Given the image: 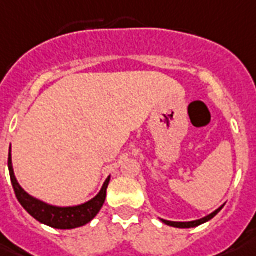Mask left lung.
I'll return each instance as SVG.
<instances>
[{
	"label": "left lung",
	"mask_w": 256,
	"mask_h": 256,
	"mask_svg": "<svg viewBox=\"0 0 256 256\" xmlns=\"http://www.w3.org/2000/svg\"><path fill=\"white\" fill-rule=\"evenodd\" d=\"M222 208H223V206H222L220 208H218L216 211H214L212 214H210V215H207V216H204V218H202V219H199V220H194V222H170V220H164V219H162V222H163V223H166L167 226H171V227H176V228H192V227H198V226L203 224V223H206V222L211 220L214 216H216Z\"/></svg>",
	"instance_id": "8db88e82"
}]
</instances>
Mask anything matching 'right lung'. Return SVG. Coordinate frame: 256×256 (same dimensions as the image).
I'll return each instance as SVG.
<instances>
[{
    "label": "right lung",
    "instance_id": "1",
    "mask_svg": "<svg viewBox=\"0 0 256 256\" xmlns=\"http://www.w3.org/2000/svg\"><path fill=\"white\" fill-rule=\"evenodd\" d=\"M8 167H9V174H10L12 186L14 188V194L21 206L26 210L28 214H30L36 220H38L42 224L49 226V227H53V228L72 230L85 226L96 216L106 202V188L110 184V176H108L101 191L92 200L80 204V206H73V207H56V206L44 203L41 200L29 195L26 191H24V188L20 186L14 176L10 150H9Z\"/></svg>",
    "mask_w": 256,
    "mask_h": 256
}]
</instances>
